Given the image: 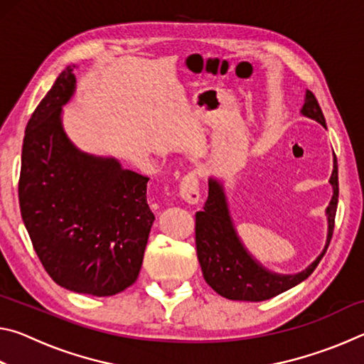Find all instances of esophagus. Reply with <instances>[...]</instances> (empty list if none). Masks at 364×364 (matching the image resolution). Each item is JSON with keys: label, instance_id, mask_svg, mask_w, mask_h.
<instances>
[{"label": "esophagus", "instance_id": "1", "mask_svg": "<svg viewBox=\"0 0 364 364\" xmlns=\"http://www.w3.org/2000/svg\"><path fill=\"white\" fill-rule=\"evenodd\" d=\"M180 197L191 205L199 202V178L196 173H188L180 181Z\"/></svg>", "mask_w": 364, "mask_h": 364}]
</instances>
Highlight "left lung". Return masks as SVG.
<instances>
[{"instance_id": "left-lung-1", "label": "left lung", "mask_w": 364, "mask_h": 364, "mask_svg": "<svg viewBox=\"0 0 364 364\" xmlns=\"http://www.w3.org/2000/svg\"><path fill=\"white\" fill-rule=\"evenodd\" d=\"M300 114L318 122L319 125L326 128L321 107H319L311 91L306 90L305 102L300 109ZM332 162L334 165H332V173L329 178L332 197L329 205L326 207L328 236H326L324 249L305 269L295 274H282L271 271L250 254L242 239L239 237L236 226H234L223 181L215 176L208 178V197L204 210L196 213V247L202 274L215 292L230 300L262 301L276 297V295L300 284L315 271L326 250H328L332 231H334V218L338 202V171L336 154Z\"/></svg>"}]
</instances>
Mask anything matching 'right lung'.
<instances>
[{"label":"right lung","instance_id":"add662e5","mask_svg":"<svg viewBox=\"0 0 364 364\" xmlns=\"http://www.w3.org/2000/svg\"><path fill=\"white\" fill-rule=\"evenodd\" d=\"M75 67H65L27 123L19 204L53 281L107 297L138 279L156 217L147 205L149 178L115 157L80 151L67 136L63 107L75 93Z\"/></svg>","mask_w":364,"mask_h":364}]
</instances>
